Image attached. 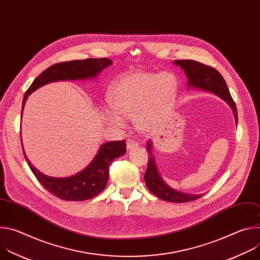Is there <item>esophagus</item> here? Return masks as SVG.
Here are the masks:
<instances>
[{
	"label": "esophagus",
	"instance_id": "34e87169",
	"mask_svg": "<svg viewBox=\"0 0 260 260\" xmlns=\"http://www.w3.org/2000/svg\"><path fill=\"white\" fill-rule=\"evenodd\" d=\"M136 147H138V143L136 141H134V140H129L126 143V149L127 150H132V149H134V148H136Z\"/></svg>",
	"mask_w": 260,
	"mask_h": 260
}]
</instances>
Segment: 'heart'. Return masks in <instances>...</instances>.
Masks as SVG:
<instances>
[{"label": "heart", "mask_w": 260, "mask_h": 260, "mask_svg": "<svg viewBox=\"0 0 260 260\" xmlns=\"http://www.w3.org/2000/svg\"><path fill=\"white\" fill-rule=\"evenodd\" d=\"M178 81L172 73H129L111 86L109 102L113 110L105 109V119L122 127L123 118L135 117L136 125L145 133L161 127L175 103Z\"/></svg>", "instance_id": "1"}]
</instances>
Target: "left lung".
Returning <instances> with one entry per match:
<instances>
[{
    "label": "left lung",
    "mask_w": 260,
    "mask_h": 260,
    "mask_svg": "<svg viewBox=\"0 0 260 260\" xmlns=\"http://www.w3.org/2000/svg\"><path fill=\"white\" fill-rule=\"evenodd\" d=\"M176 66L181 67L184 70L185 75L187 77V87L198 88L205 91H210L220 99L226 102V104L232 108L236 121L238 122V112L236 104L230 93L229 87L225 80L220 75V73L212 67L206 66L196 60L183 59V60H174ZM147 152L149 154V160H148V167L145 173V183L147 188L149 189L154 196L164 200L166 202L173 203H186L196 201L202 198L204 194H189L178 191L170 187L169 185L161 178L159 171L156 167V162L153 156L152 142H148Z\"/></svg>",
    "instance_id": "obj_1"
}]
</instances>
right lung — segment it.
<instances>
[{
	"label": "right lung",
	"mask_w": 260,
	"mask_h": 260,
	"mask_svg": "<svg viewBox=\"0 0 260 260\" xmlns=\"http://www.w3.org/2000/svg\"><path fill=\"white\" fill-rule=\"evenodd\" d=\"M110 64H112V60L109 58H87L59 62L49 67L34 80L24 93L21 116L28 95L41 86L55 81L95 79L99 74ZM20 140L22 141L21 135ZM125 147L124 141L104 143L100 146L95 156L86 168L75 175L62 178L44 175L30 164L25 155L23 146L22 151L32 174L46 190L60 200L81 202L94 198L106 188L109 180V166L115 158L125 154Z\"/></svg>",
	"instance_id": "1"
}]
</instances>
